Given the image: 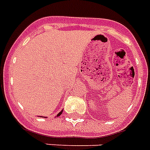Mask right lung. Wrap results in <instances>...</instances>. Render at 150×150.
<instances>
[{"label":"right lung","instance_id":"right-lung-1","mask_svg":"<svg viewBox=\"0 0 150 150\" xmlns=\"http://www.w3.org/2000/svg\"><path fill=\"white\" fill-rule=\"evenodd\" d=\"M62 111H61V112H59V113L58 114V115H57V116H59V115H61V114H62Z\"/></svg>","mask_w":150,"mask_h":150}]
</instances>
